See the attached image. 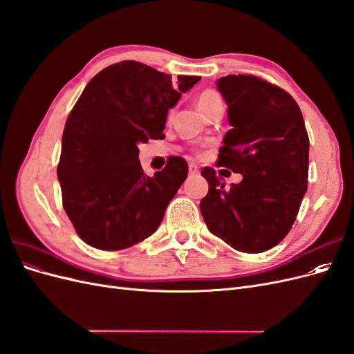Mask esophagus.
I'll return each instance as SVG.
<instances>
[{
    "instance_id": "esophagus-1",
    "label": "esophagus",
    "mask_w": 354,
    "mask_h": 354,
    "mask_svg": "<svg viewBox=\"0 0 354 354\" xmlns=\"http://www.w3.org/2000/svg\"><path fill=\"white\" fill-rule=\"evenodd\" d=\"M189 174H190V176L199 174V167H198L196 164H194V162H190V164H189Z\"/></svg>"
}]
</instances>
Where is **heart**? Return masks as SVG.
Instances as JSON below:
<instances>
[{"label": "heart", "mask_w": 354, "mask_h": 354, "mask_svg": "<svg viewBox=\"0 0 354 354\" xmlns=\"http://www.w3.org/2000/svg\"><path fill=\"white\" fill-rule=\"evenodd\" d=\"M198 108L203 115H207L209 118L216 113H223L224 109H226V103H224L223 95L217 90L207 88L198 94ZM173 115L174 108L168 111V120H171Z\"/></svg>", "instance_id": "obj_1"}]
</instances>
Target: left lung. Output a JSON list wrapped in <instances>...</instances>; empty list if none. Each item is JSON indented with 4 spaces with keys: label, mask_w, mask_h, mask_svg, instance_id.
Segmentation results:
<instances>
[{
    "label": "left lung",
    "mask_w": 354,
    "mask_h": 354,
    "mask_svg": "<svg viewBox=\"0 0 354 354\" xmlns=\"http://www.w3.org/2000/svg\"><path fill=\"white\" fill-rule=\"evenodd\" d=\"M229 104L232 130L217 167L243 176L224 189L216 169L202 168L209 190L201 212L212 234L241 252H263L291 230L307 190L308 134L289 93L255 75L217 82Z\"/></svg>",
    "instance_id": "1"
}]
</instances>
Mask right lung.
Masks as SVG:
<instances>
[{"instance_id":"obj_1","label":"right lung","mask_w":354,"mask_h":354,"mask_svg":"<svg viewBox=\"0 0 354 354\" xmlns=\"http://www.w3.org/2000/svg\"><path fill=\"white\" fill-rule=\"evenodd\" d=\"M124 60L100 71L71 111L57 177L62 203L78 236L104 251L125 250L156 232L187 177L185 158L169 156L153 177L138 143L164 138L167 112L201 80Z\"/></svg>"}]
</instances>
